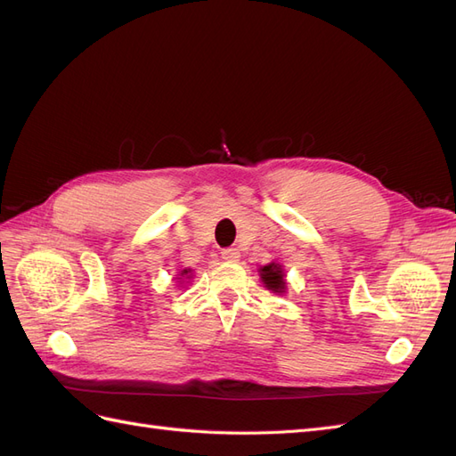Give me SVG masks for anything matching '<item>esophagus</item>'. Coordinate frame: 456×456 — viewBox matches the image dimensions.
<instances>
[{"instance_id": "34e87169", "label": "esophagus", "mask_w": 456, "mask_h": 456, "mask_svg": "<svg viewBox=\"0 0 456 456\" xmlns=\"http://www.w3.org/2000/svg\"><path fill=\"white\" fill-rule=\"evenodd\" d=\"M223 258L228 260V262H236L240 258V251L236 249V247H228V249H223Z\"/></svg>"}]
</instances>
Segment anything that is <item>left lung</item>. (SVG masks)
Listing matches in <instances>:
<instances>
[{
    "label": "left lung",
    "instance_id": "obj_1",
    "mask_svg": "<svg viewBox=\"0 0 456 456\" xmlns=\"http://www.w3.org/2000/svg\"><path fill=\"white\" fill-rule=\"evenodd\" d=\"M260 278L266 283L268 289H272L273 293H283L285 291V273L280 265H268L265 268H260Z\"/></svg>",
    "mask_w": 456,
    "mask_h": 456
}]
</instances>
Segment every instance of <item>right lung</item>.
<instances>
[{"label":"right lung","instance_id":"add662e5","mask_svg":"<svg viewBox=\"0 0 456 456\" xmlns=\"http://www.w3.org/2000/svg\"><path fill=\"white\" fill-rule=\"evenodd\" d=\"M184 273H188V270H183V275H184Z\"/></svg>","mask_w":456,"mask_h":456}]
</instances>
